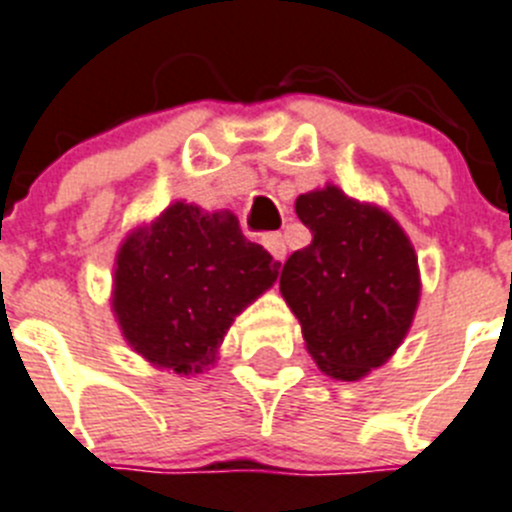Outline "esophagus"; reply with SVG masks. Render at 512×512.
I'll return each instance as SVG.
<instances>
[{"mask_svg":"<svg viewBox=\"0 0 512 512\" xmlns=\"http://www.w3.org/2000/svg\"><path fill=\"white\" fill-rule=\"evenodd\" d=\"M264 246L276 261L286 259V243H284V238H281V233H269V236H264Z\"/></svg>","mask_w":512,"mask_h":512,"instance_id":"esophagus-1","label":"esophagus"}]
</instances>
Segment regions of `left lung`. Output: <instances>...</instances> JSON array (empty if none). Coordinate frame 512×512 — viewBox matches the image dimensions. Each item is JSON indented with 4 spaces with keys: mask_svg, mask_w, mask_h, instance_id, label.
Segmentation results:
<instances>
[{
    "mask_svg": "<svg viewBox=\"0 0 512 512\" xmlns=\"http://www.w3.org/2000/svg\"><path fill=\"white\" fill-rule=\"evenodd\" d=\"M296 216L311 243L286 259L281 294L321 372L352 382L382 367L410 329L415 248L392 216L334 186L296 198Z\"/></svg>",
    "mask_w": 512,
    "mask_h": 512,
    "instance_id": "obj_1",
    "label": "left lung"
}]
</instances>
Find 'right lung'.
Wrapping results in <instances>:
<instances>
[{
	"instance_id": "right-lung-1",
	"label": "right lung",
	"mask_w": 512,
	"mask_h": 512,
	"mask_svg": "<svg viewBox=\"0 0 512 512\" xmlns=\"http://www.w3.org/2000/svg\"><path fill=\"white\" fill-rule=\"evenodd\" d=\"M276 274L279 261L243 236L233 213L173 203L120 246L113 309L148 362L198 374L216 362L233 316Z\"/></svg>"
}]
</instances>
